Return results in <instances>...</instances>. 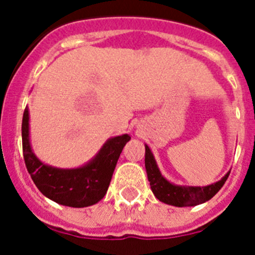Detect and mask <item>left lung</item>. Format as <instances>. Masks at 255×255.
<instances>
[{
  "label": "left lung",
  "instance_id": "1",
  "mask_svg": "<svg viewBox=\"0 0 255 255\" xmlns=\"http://www.w3.org/2000/svg\"><path fill=\"white\" fill-rule=\"evenodd\" d=\"M145 170L154 197L163 203L175 207H193L204 203L217 194L230 175V172H227L220 181L202 188L173 185L161 175L148 145H145Z\"/></svg>",
  "mask_w": 255,
  "mask_h": 255
}]
</instances>
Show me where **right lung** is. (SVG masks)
<instances>
[{"instance_id":"right-lung-1","label":"right lung","mask_w":255,"mask_h":255,"mask_svg":"<svg viewBox=\"0 0 255 255\" xmlns=\"http://www.w3.org/2000/svg\"><path fill=\"white\" fill-rule=\"evenodd\" d=\"M21 136L26 170L35 186L42 194L56 203L74 208L93 206L105 197L117 159L125 144L130 140L128 134L108 139L96 158L88 164L74 170H61L42 163L31 150L28 108L22 115Z\"/></svg>"}]
</instances>
